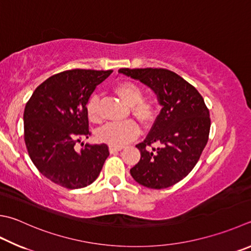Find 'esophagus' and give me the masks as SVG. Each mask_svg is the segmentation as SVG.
<instances>
[{"mask_svg":"<svg viewBox=\"0 0 251 251\" xmlns=\"http://www.w3.org/2000/svg\"><path fill=\"white\" fill-rule=\"evenodd\" d=\"M122 149H124V148H122V146H113V145L109 146V151H110L111 154L117 153V152H120Z\"/></svg>","mask_w":251,"mask_h":251,"instance_id":"34e87169","label":"esophagus"}]
</instances>
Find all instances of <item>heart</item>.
Listing matches in <instances>:
<instances>
[{"mask_svg":"<svg viewBox=\"0 0 251 251\" xmlns=\"http://www.w3.org/2000/svg\"><path fill=\"white\" fill-rule=\"evenodd\" d=\"M115 93L127 106H131L132 113L143 122L150 124L156 113V102L153 99H143V88L131 81H124L116 85ZM86 113L89 121H100L98 110V98L93 96L86 103ZM140 133V127L133 120L125 122H110L98 131V139L113 146H124L134 140Z\"/></svg>","mask_w":251,"mask_h":251,"instance_id":"obj_1","label":"heart"}]
</instances>
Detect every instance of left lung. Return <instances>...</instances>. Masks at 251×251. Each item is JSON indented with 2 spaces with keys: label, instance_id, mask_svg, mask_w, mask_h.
<instances>
[{
  "label": "left lung",
  "instance_id": "8db88e82",
  "mask_svg": "<svg viewBox=\"0 0 251 251\" xmlns=\"http://www.w3.org/2000/svg\"><path fill=\"white\" fill-rule=\"evenodd\" d=\"M119 73L149 86L162 106L149 135L136 145L141 158L131 176L151 189L174 186L196 166L209 140L211 119L203 97L166 69H120Z\"/></svg>",
  "mask_w": 251,
  "mask_h": 251
}]
</instances>
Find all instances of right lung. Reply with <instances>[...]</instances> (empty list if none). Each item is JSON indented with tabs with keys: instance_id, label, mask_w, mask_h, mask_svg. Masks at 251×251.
Listing matches in <instances>:
<instances>
[{
	"instance_id": "right-lung-1",
	"label": "right lung",
	"mask_w": 251,
	"mask_h": 251,
	"mask_svg": "<svg viewBox=\"0 0 251 251\" xmlns=\"http://www.w3.org/2000/svg\"><path fill=\"white\" fill-rule=\"evenodd\" d=\"M111 70L74 69L47 78L32 93L24 111V139L37 169L68 189L94 182L109 156L107 144H75L88 139L86 103ZM84 145V144H83Z\"/></svg>"
}]
</instances>
